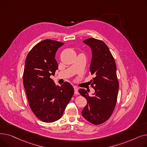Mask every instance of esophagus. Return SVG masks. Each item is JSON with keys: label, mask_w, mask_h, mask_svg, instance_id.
I'll list each match as a JSON object with an SVG mask.
<instances>
[{"label": "esophagus", "mask_w": 147, "mask_h": 147, "mask_svg": "<svg viewBox=\"0 0 147 147\" xmlns=\"http://www.w3.org/2000/svg\"><path fill=\"white\" fill-rule=\"evenodd\" d=\"M74 94L76 95H79V92H78V88L77 87H74Z\"/></svg>", "instance_id": "1"}]
</instances>
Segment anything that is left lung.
Returning <instances> with one entry per match:
<instances>
[{
    "label": "left lung",
    "instance_id": "obj_1",
    "mask_svg": "<svg viewBox=\"0 0 147 147\" xmlns=\"http://www.w3.org/2000/svg\"><path fill=\"white\" fill-rule=\"evenodd\" d=\"M83 42L89 46L92 51L90 71L94 77L90 82L95 93L90 96L88 90H79L88 102L82 114L88 121L98 125L109 120L117 102L119 84L116 65L111 52L103 41L89 38Z\"/></svg>",
    "mask_w": 147,
    "mask_h": 147
}]
</instances>
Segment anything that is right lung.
<instances>
[{"mask_svg":"<svg viewBox=\"0 0 147 147\" xmlns=\"http://www.w3.org/2000/svg\"><path fill=\"white\" fill-rule=\"evenodd\" d=\"M64 43L45 39L31 49L26 57L23 83L28 104L36 116L42 121L59 120L74 94L68 82L56 85L50 78L58 68L55 57Z\"/></svg>","mask_w":147,"mask_h":147,"instance_id":"obj_1","label":"right lung"}]
</instances>
